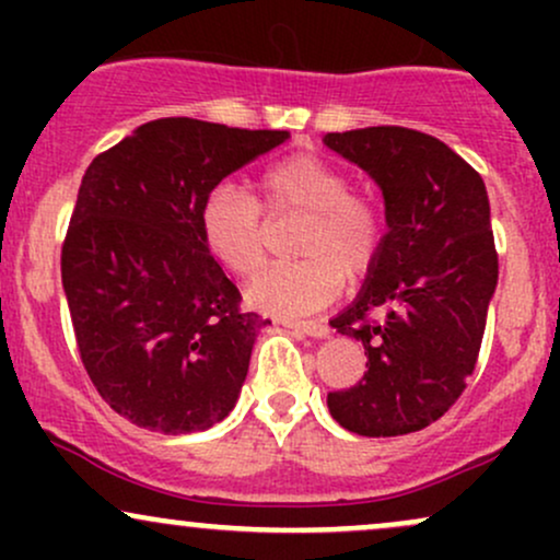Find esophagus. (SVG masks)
<instances>
[{"label":"esophagus","mask_w":560,"mask_h":560,"mask_svg":"<svg viewBox=\"0 0 560 560\" xmlns=\"http://www.w3.org/2000/svg\"><path fill=\"white\" fill-rule=\"evenodd\" d=\"M287 329H292L294 334H302V337H316L324 339L329 337V324L326 320H287Z\"/></svg>","instance_id":"obj_1"}]
</instances>
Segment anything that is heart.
<instances>
[{
    "mask_svg": "<svg viewBox=\"0 0 560 560\" xmlns=\"http://www.w3.org/2000/svg\"><path fill=\"white\" fill-rule=\"evenodd\" d=\"M260 205L271 218H302L300 260L262 271L247 302L271 316H305L329 305L347 279H363L382 255L387 223L374 197L350 189L342 168L316 155H289L260 176ZM258 199L218 184L199 205V236L218 266L253 276L266 260V218Z\"/></svg>",
    "mask_w": 560,
    "mask_h": 560,
    "instance_id": "b5f03b06",
    "label": "heart"
}]
</instances>
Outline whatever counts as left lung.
Segmentation results:
<instances>
[{"label": "left lung", "mask_w": 560, "mask_h": 560, "mask_svg": "<svg viewBox=\"0 0 560 560\" xmlns=\"http://www.w3.org/2000/svg\"><path fill=\"white\" fill-rule=\"evenodd\" d=\"M384 195L387 236L376 266L331 326L361 339L365 374L329 392L339 427L361 436L419 432L466 389L498 287L485 182L445 141L402 126L326 133Z\"/></svg>", "instance_id": "obj_1"}]
</instances>
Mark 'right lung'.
<instances>
[{"label": "right lung", "instance_id": "add662e5", "mask_svg": "<svg viewBox=\"0 0 560 560\" xmlns=\"http://www.w3.org/2000/svg\"><path fill=\"white\" fill-rule=\"evenodd\" d=\"M289 139L160 118L96 155L62 242V287L83 369L115 413L163 434L205 432L234 408L268 320L199 236V205Z\"/></svg>", "mask_w": 560, "mask_h": 560}]
</instances>
